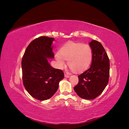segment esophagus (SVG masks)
Returning <instances> with one entry per match:
<instances>
[{
  "instance_id": "esophagus-1",
  "label": "esophagus",
  "mask_w": 129,
  "mask_h": 129,
  "mask_svg": "<svg viewBox=\"0 0 129 129\" xmlns=\"http://www.w3.org/2000/svg\"><path fill=\"white\" fill-rule=\"evenodd\" d=\"M64 77L66 78H69L70 77V76L69 75H68V74H64Z\"/></svg>"
}]
</instances>
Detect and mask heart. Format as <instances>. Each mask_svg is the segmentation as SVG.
I'll use <instances>...</instances> for the list:
<instances>
[{"label":"heart","instance_id":"b5f03b06","mask_svg":"<svg viewBox=\"0 0 129 129\" xmlns=\"http://www.w3.org/2000/svg\"><path fill=\"white\" fill-rule=\"evenodd\" d=\"M93 56L91 47L88 44L68 42L60 49L59 53L55 55L60 69H62L67 60L68 66L72 71L80 73L90 66Z\"/></svg>","mask_w":129,"mask_h":129}]
</instances>
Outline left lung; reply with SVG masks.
Wrapping results in <instances>:
<instances>
[{"label":"left lung","mask_w":129,"mask_h":129,"mask_svg":"<svg viewBox=\"0 0 129 129\" xmlns=\"http://www.w3.org/2000/svg\"><path fill=\"white\" fill-rule=\"evenodd\" d=\"M93 56L91 65L79 75V83L74 88L77 95L85 100H93L103 92L109 82L110 62L102 44L96 40L89 44Z\"/></svg>","instance_id":"1"}]
</instances>
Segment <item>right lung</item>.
<instances>
[{"instance_id":"right-lung-1","label":"right lung","mask_w":129,"mask_h":129,"mask_svg":"<svg viewBox=\"0 0 129 129\" xmlns=\"http://www.w3.org/2000/svg\"><path fill=\"white\" fill-rule=\"evenodd\" d=\"M54 40L47 37L36 39L27 46L22 58L23 84L31 96L40 101L51 98L64 77L63 71L52 67L48 61L54 57Z\"/></svg>"}]
</instances>
